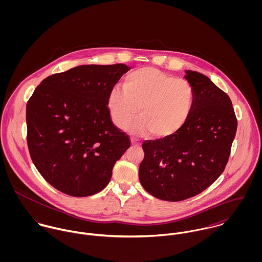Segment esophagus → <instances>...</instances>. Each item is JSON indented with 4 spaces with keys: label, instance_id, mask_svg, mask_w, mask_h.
I'll return each mask as SVG.
<instances>
[{
    "label": "esophagus",
    "instance_id": "obj_1",
    "mask_svg": "<svg viewBox=\"0 0 262 262\" xmlns=\"http://www.w3.org/2000/svg\"><path fill=\"white\" fill-rule=\"evenodd\" d=\"M130 141H131V144L134 145V146H139L140 145V142L137 139H135V138H131Z\"/></svg>",
    "mask_w": 262,
    "mask_h": 262
}]
</instances>
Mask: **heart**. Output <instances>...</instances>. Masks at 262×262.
<instances>
[{
    "label": "heart",
    "instance_id": "1",
    "mask_svg": "<svg viewBox=\"0 0 262 262\" xmlns=\"http://www.w3.org/2000/svg\"><path fill=\"white\" fill-rule=\"evenodd\" d=\"M194 98V90L187 79L147 67L127 75L124 89H111L107 107L118 128H124L138 112L140 116L127 130L134 135L151 133L162 139L174 135L186 125Z\"/></svg>",
    "mask_w": 262,
    "mask_h": 262
}]
</instances>
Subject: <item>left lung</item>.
Returning a JSON list of instances; mask_svg holds the SVG:
<instances>
[{"label": "left lung", "mask_w": 262, "mask_h": 262, "mask_svg": "<svg viewBox=\"0 0 262 262\" xmlns=\"http://www.w3.org/2000/svg\"><path fill=\"white\" fill-rule=\"evenodd\" d=\"M194 90L186 125L174 135L145 141L139 180L153 196L179 202L210 187L224 171L237 130L228 95L208 76L185 71Z\"/></svg>", "instance_id": "8db88e82"}]
</instances>
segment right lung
I'll return each instance as SVG.
<instances>
[{
  "label": "right lung",
  "mask_w": 262,
  "mask_h": 262,
  "mask_svg": "<svg viewBox=\"0 0 262 262\" xmlns=\"http://www.w3.org/2000/svg\"><path fill=\"white\" fill-rule=\"evenodd\" d=\"M131 68L84 64L43 79L26 106L27 144L44 180L56 189L89 196L104 189L130 147L113 124L110 90Z\"/></svg>",
  "instance_id": "add662e5"
}]
</instances>
